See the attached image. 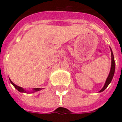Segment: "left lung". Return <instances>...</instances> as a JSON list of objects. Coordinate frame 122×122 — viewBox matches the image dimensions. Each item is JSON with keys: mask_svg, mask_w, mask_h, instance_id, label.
Wrapping results in <instances>:
<instances>
[{"mask_svg": "<svg viewBox=\"0 0 122 122\" xmlns=\"http://www.w3.org/2000/svg\"><path fill=\"white\" fill-rule=\"evenodd\" d=\"M110 51H111V59H112V61H111V68H110V73H109L108 76L104 86H103V87H102L101 90H100L99 92H103L108 87V86L110 84V83L111 82V81H112V80L113 78V76H114V72H115V61H114V55H113L112 51L111 50V48H110Z\"/></svg>", "mask_w": 122, "mask_h": 122, "instance_id": "8db88e82", "label": "left lung"}]
</instances>
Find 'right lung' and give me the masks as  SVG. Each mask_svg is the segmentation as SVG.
I'll list each match as a JSON object with an SVG mask.
<instances>
[{
    "mask_svg": "<svg viewBox=\"0 0 122 122\" xmlns=\"http://www.w3.org/2000/svg\"><path fill=\"white\" fill-rule=\"evenodd\" d=\"M10 81L11 84L14 86V87L16 89V90H18L20 92H21V93H34V92H38V91H40V90H41V88H34V89H32V91H30V92H27V91L24 90L23 88L20 87V86H17V85H15V84H14V83L11 81V80L10 79Z\"/></svg>",
    "mask_w": 122,
    "mask_h": 122,
    "instance_id": "right-lung-1",
    "label": "right lung"
}]
</instances>
